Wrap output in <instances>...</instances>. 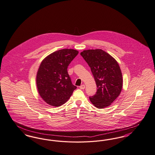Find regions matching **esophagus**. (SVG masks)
Here are the masks:
<instances>
[{
	"label": "esophagus",
	"mask_w": 155,
	"mask_h": 155,
	"mask_svg": "<svg viewBox=\"0 0 155 155\" xmlns=\"http://www.w3.org/2000/svg\"><path fill=\"white\" fill-rule=\"evenodd\" d=\"M80 88L81 89H84L85 88V85H82L80 87Z\"/></svg>",
	"instance_id": "esophagus-1"
}]
</instances>
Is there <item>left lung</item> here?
I'll list each match as a JSON object with an SVG mask.
<instances>
[{
  "instance_id": "8db88e82",
  "label": "left lung",
  "mask_w": 155,
  "mask_h": 155,
  "mask_svg": "<svg viewBox=\"0 0 155 155\" xmlns=\"http://www.w3.org/2000/svg\"><path fill=\"white\" fill-rule=\"evenodd\" d=\"M80 54L91 68L97 87L96 93L89 97L91 102L99 109L108 107L122 91L123 78L118 62L100 49L84 50Z\"/></svg>"
}]
</instances>
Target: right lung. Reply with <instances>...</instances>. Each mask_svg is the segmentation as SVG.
I'll return each instance as SVG.
<instances>
[{"label": "right lung", "instance_id": "right-lung-1", "mask_svg": "<svg viewBox=\"0 0 155 155\" xmlns=\"http://www.w3.org/2000/svg\"><path fill=\"white\" fill-rule=\"evenodd\" d=\"M78 51L58 50L45 57L36 75V85L40 97L48 104L59 107L68 101L77 87L72 84L68 67Z\"/></svg>", "mask_w": 155, "mask_h": 155}]
</instances>
